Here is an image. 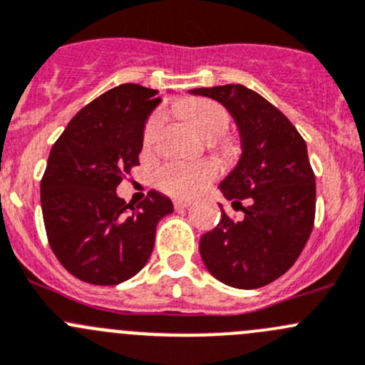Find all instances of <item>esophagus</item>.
Instances as JSON below:
<instances>
[{"mask_svg": "<svg viewBox=\"0 0 365 365\" xmlns=\"http://www.w3.org/2000/svg\"><path fill=\"white\" fill-rule=\"evenodd\" d=\"M190 207V201L189 200H176L175 201V208L176 210H183V208Z\"/></svg>", "mask_w": 365, "mask_h": 365, "instance_id": "34e87169", "label": "esophagus"}]
</instances>
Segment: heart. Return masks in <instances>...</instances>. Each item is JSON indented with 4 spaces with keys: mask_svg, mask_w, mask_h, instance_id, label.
Wrapping results in <instances>:
<instances>
[{
    "mask_svg": "<svg viewBox=\"0 0 365 365\" xmlns=\"http://www.w3.org/2000/svg\"><path fill=\"white\" fill-rule=\"evenodd\" d=\"M182 114L189 119L190 125L197 130L203 137L214 140V146L225 158H237L239 146L232 139H226V132L232 126V115L219 103L203 98L183 101L180 107ZM162 125V114H153L148 119L143 132V140L150 146L157 137L158 128ZM222 139L219 140L218 137ZM217 176V168L212 162H201V164H165L157 173V185L164 192L176 197H190L200 192L207 183Z\"/></svg>",
    "mask_w": 365,
    "mask_h": 365,
    "instance_id": "obj_1",
    "label": "heart"
}]
</instances>
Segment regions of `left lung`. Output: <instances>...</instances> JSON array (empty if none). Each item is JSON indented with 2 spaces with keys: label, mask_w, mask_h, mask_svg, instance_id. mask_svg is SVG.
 I'll return each instance as SVG.
<instances>
[{
  "label": "left lung",
  "mask_w": 365,
  "mask_h": 365,
  "mask_svg": "<svg viewBox=\"0 0 365 365\" xmlns=\"http://www.w3.org/2000/svg\"><path fill=\"white\" fill-rule=\"evenodd\" d=\"M190 93L228 108L244 148L235 171L219 185L242 217L221 208L219 225L201 237V258L212 277L230 287H264L292 267L312 233L316 175L307 144L274 105L244 85Z\"/></svg>",
  "instance_id": "1"
}]
</instances>
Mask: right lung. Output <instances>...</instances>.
Segmentation results:
<instances>
[{"label": "right lung", "mask_w": 365, "mask_h": 365, "mask_svg": "<svg viewBox=\"0 0 365 365\" xmlns=\"http://www.w3.org/2000/svg\"><path fill=\"white\" fill-rule=\"evenodd\" d=\"M137 83L110 88L81 108L49 151L41 180L46 235L78 280L118 285L146 265L169 197L150 190L137 207L118 197L139 165L148 114L160 100Z\"/></svg>", "instance_id": "right-lung-1"}]
</instances>
